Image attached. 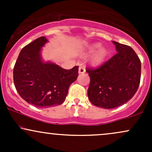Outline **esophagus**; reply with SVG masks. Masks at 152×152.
I'll use <instances>...</instances> for the list:
<instances>
[{
	"label": "esophagus",
	"instance_id": "1",
	"mask_svg": "<svg viewBox=\"0 0 152 152\" xmlns=\"http://www.w3.org/2000/svg\"><path fill=\"white\" fill-rule=\"evenodd\" d=\"M86 72V69H85L84 66H79V69H78V73L79 74H83V73Z\"/></svg>",
	"mask_w": 152,
	"mask_h": 152
}]
</instances>
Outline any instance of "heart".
Instances as JSON below:
<instances>
[{
    "instance_id": "obj_1",
    "label": "heart",
    "mask_w": 152,
    "mask_h": 152,
    "mask_svg": "<svg viewBox=\"0 0 152 152\" xmlns=\"http://www.w3.org/2000/svg\"><path fill=\"white\" fill-rule=\"evenodd\" d=\"M104 50H100V51L99 52V53H97L95 55V56H94V61L97 63L99 61H100L101 60H102L103 57H104Z\"/></svg>"
}]
</instances>
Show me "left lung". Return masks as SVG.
Wrapping results in <instances>:
<instances>
[{"label":"left lung","instance_id":"obj_1","mask_svg":"<svg viewBox=\"0 0 152 152\" xmlns=\"http://www.w3.org/2000/svg\"><path fill=\"white\" fill-rule=\"evenodd\" d=\"M116 53L96 68H87L88 96L94 105L114 109L134 96L141 79V61L133 48L113 41Z\"/></svg>","mask_w":152,"mask_h":152}]
</instances>
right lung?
Returning <instances> with one entry per match:
<instances>
[{"mask_svg": "<svg viewBox=\"0 0 152 152\" xmlns=\"http://www.w3.org/2000/svg\"><path fill=\"white\" fill-rule=\"evenodd\" d=\"M47 41L42 36L23 47L13 68V81L18 94L38 108L61 104L78 75V66L64 69L42 62L40 51Z\"/></svg>", "mask_w": 152, "mask_h": 152, "instance_id": "1", "label": "right lung"}]
</instances>
